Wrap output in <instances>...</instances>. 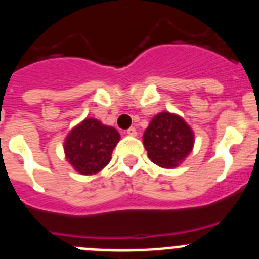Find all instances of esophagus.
I'll return each mask as SVG.
<instances>
[{
	"label": "esophagus",
	"instance_id": "1",
	"mask_svg": "<svg viewBox=\"0 0 259 259\" xmlns=\"http://www.w3.org/2000/svg\"><path fill=\"white\" fill-rule=\"evenodd\" d=\"M127 135H130V136H136L137 135V132H136V128L135 127H131V128H128L127 131Z\"/></svg>",
	"mask_w": 259,
	"mask_h": 259
}]
</instances>
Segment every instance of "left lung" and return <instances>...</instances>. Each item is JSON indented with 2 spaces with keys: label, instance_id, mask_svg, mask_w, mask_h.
Segmentation results:
<instances>
[{
  "label": "left lung",
  "instance_id": "8db88e82",
  "mask_svg": "<svg viewBox=\"0 0 259 259\" xmlns=\"http://www.w3.org/2000/svg\"><path fill=\"white\" fill-rule=\"evenodd\" d=\"M143 143L153 163L175 168L193 149L194 134L182 116L162 111L145 130Z\"/></svg>",
  "mask_w": 259,
  "mask_h": 259
}]
</instances>
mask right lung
<instances>
[{
  "label": "right lung",
  "instance_id": "obj_1",
  "mask_svg": "<svg viewBox=\"0 0 259 259\" xmlns=\"http://www.w3.org/2000/svg\"><path fill=\"white\" fill-rule=\"evenodd\" d=\"M119 140L120 135L115 128L95 118H85L66 137V159L81 175H95L109 163Z\"/></svg>",
  "mask_w": 259,
  "mask_h": 259
}]
</instances>
